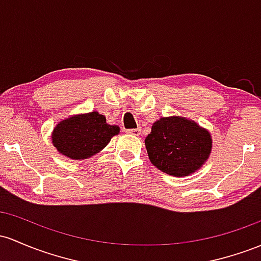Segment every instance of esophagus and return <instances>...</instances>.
Instances as JSON below:
<instances>
[{"instance_id": "esophagus-1", "label": "esophagus", "mask_w": 261, "mask_h": 261, "mask_svg": "<svg viewBox=\"0 0 261 261\" xmlns=\"http://www.w3.org/2000/svg\"><path fill=\"white\" fill-rule=\"evenodd\" d=\"M126 133L134 136H139L141 134V128H131V130H126Z\"/></svg>"}]
</instances>
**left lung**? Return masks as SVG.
Listing matches in <instances>:
<instances>
[{"label": "left lung", "instance_id": "left-lung-1", "mask_svg": "<svg viewBox=\"0 0 261 261\" xmlns=\"http://www.w3.org/2000/svg\"><path fill=\"white\" fill-rule=\"evenodd\" d=\"M151 163L162 172L185 177L199 170L212 151L210 131L182 116L161 117L145 140Z\"/></svg>", "mask_w": 261, "mask_h": 261}]
</instances>
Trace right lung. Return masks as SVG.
<instances>
[{"mask_svg":"<svg viewBox=\"0 0 261 261\" xmlns=\"http://www.w3.org/2000/svg\"><path fill=\"white\" fill-rule=\"evenodd\" d=\"M119 131V126L109 125L104 115L91 111L58 122L51 142L59 153L71 160H85L100 152Z\"/></svg>","mask_w":261,"mask_h":261,"instance_id":"obj_1","label":"right lung"}]
</instances>
